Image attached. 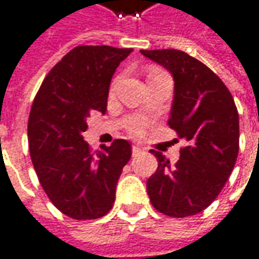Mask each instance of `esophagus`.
<instances>
[{"label": "esophagus", "instance_id": "esophagus-1", "mask_svg": "<svg viewBox=\"0 0 259 259\" xmlns=\"http://www.w3.org/2000/svg\"><path fill=\"white\" fill-rule=\"evenodd\" d=\"M142 152V149H141L140 147H135V145H134L133 147V155L134 156H137V155H138V153H141Z\"/></svg>", "mask_w": 259, "mask_h": 259}]
</instances>
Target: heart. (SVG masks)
<instances>
[{
	"mask_svg": "<svg viewBox=\"0 0 259 259\" xmlns=\"http://www.w3.org/2000/svg\"><path fill=\"white\" fill-rule=\"evenodd\" d=\"M155 72H159V70H158V69H152L148 74H151V73ZM145 125H147V124H145L144 119H134V121H131V122L126 125V130H128V133L131 134V135H134V137H141V135L144 134V131H145Z\"/></svg>",
	"mask_w": 259,
	"mask_h": 259,
	"instance_id": "b5f03b06",
	"label": "heart"
}]
</instances>
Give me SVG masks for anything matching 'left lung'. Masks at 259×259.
Masks as SVG:
<instances>
[{
  "mask_svg": "<svg viewBox=\"0 0 259 259\" xmlns=\"http://www.w3.org/2000/svg\"><path fill=\"white\" fill-rule=\"evenodd\" d=\"M166 67L175 80L169 126L187 141L170 166L165 155L148 179L152 206L162 214L183 219L208 207L233 172L240 149V122L234 99L226 84L200 60L176 49L141 51Z\"/></svg>",
  "mask_w": 259,
  "mask_h": 259,
  "instance_id": "1",
  "label": "left lung"
}]
</instances>
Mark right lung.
I'll return each instance as SVG.
<instances>
[{
	"instance_id": "add662e5",
	"label": "right lung",
	"mask_w": 259,
	"mask_h": 259,
	"mask_svg": "<svg viewBox=\"0 0 259 259\" xmlns=\"http://www.w3.org/2000/svg\"><path fill=\"white\" fill-rule=\"evenodd\" d=\"M133 49L76 46L52 67L28 119L31 159L55 207L74 220L106 215L115 200L131 144L115 140L93 152L83 138L90 112L107 111L115 69Z\"/></svg>"
}]
</instances>
